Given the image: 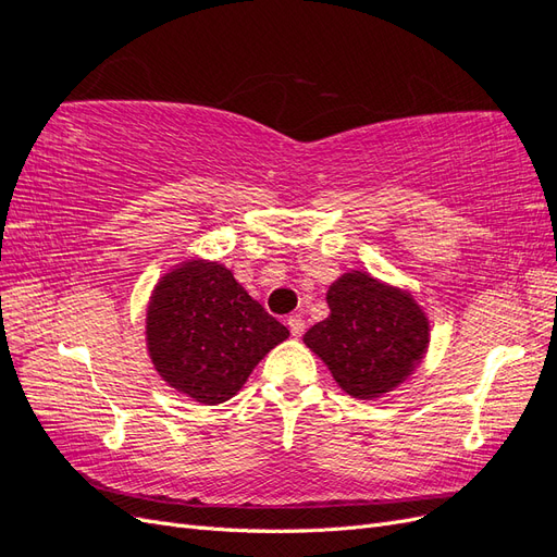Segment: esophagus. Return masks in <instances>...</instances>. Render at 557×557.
<instances>
[{
  "label": "esophagus",
  "mask_w": 557,
  "mask_h": 557,
  "mask_svg": "<svg viewBox=\"0 0 557 557\" xmlns=\"http://www.w3.org/2000/svg\"><path fill=\"white\" fill-rule=\"evenodd\" d=\"M288 327H290L293 336H301V334H305V330H307L305 318H301V315H290L288 318Z\"/></svg>",
  "instance_id": "34e87169"
}]
</instances>
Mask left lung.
I'll return each mask as SVG.
<instances>
[{
  "label": "left lung",
  "mask_w": 557,
  "mask_h": 557,
  "mask_svg": "<svg viewBox=\"0 0 557 557\" xmlns=\"http://www.w3.org/2000/svg\"><path fill=\"white\" fill-rule=\"evenodd\" d=\"M327 307L330 315L305 334V344L350 397L395 391L423 360L430 320L411 293L348 272L330 285Z\"/></svg>",
  "instance_id": "8db88e82"
}]
</instances>
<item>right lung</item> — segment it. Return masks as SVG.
Segmentation results:
<instances>
[{"label":"right lung","mask_w":557,"mask_h":557,"mask_svg":"<svg viewBox=\"0 0 557 557\" xmlns=\"http://www.w3.org/2000/svg\"><path fill=\"white\" fill-rule=\"evenodd\" d=\"M288 334L227 267L199 258L164 274L146 311V346L156 372L199 404L237 395Z\"/></svg>","instance_id":"1"}]
</instances>
